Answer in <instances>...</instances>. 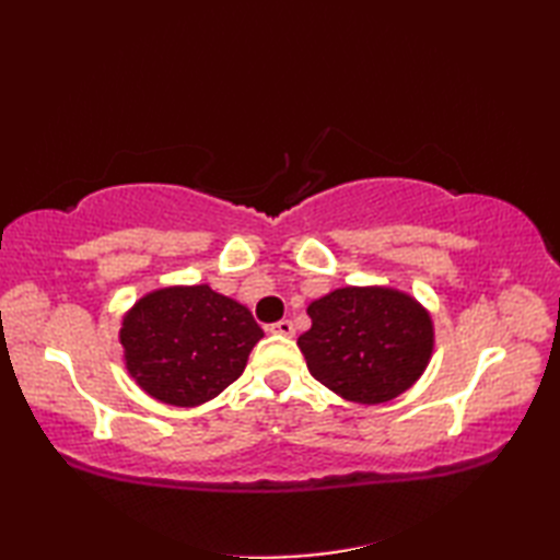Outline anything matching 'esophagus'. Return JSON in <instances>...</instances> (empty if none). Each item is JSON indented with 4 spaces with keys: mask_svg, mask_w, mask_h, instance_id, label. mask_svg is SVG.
I'll return each instance as SVG.
<instances>
[{
    "mask_svg": "<svg viewBox=\"0 0 560 560\" xmlns=\"http://www.w3.org/2000/svg\"><path fill=\"white\" fill-rule=\"evenodd\" d=\"M269 331H271V335H279V337H293L295 335L291 319H279V323H273L269 327Z\"/></svg>",
    "mask_w": 560,
    "mask_h": 560,
    "instance_id": "esophagus-1",
    "label": "esophagus"
}]
</instances>
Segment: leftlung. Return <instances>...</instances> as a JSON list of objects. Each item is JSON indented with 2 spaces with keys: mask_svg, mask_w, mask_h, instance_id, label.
Segmentation results:
<instances>
[{
  "mask_svg": "<svg viewBox=\"0 0 560 560\" xmlns=\"http://www.w3.org/2000/svg\"><path fill=\"white\" fill-rule=\"evenodd\" d=\"M313 327L299 337L307 371L341 399L385 404L413 387L431 363L428 307L392 287H343L307 305Z\"/></svg>",
  "mask_w": 560,
  "mask_h": 560,
  "instance_id": "left-lung-1",
  "label": "left lung"
}]
</instances>
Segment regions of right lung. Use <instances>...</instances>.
Returning a JSON list of instances; mask_svg holds the SVG:
<instances>
[{
    "label": "right lung",
    "instance_id": "right-lung-1",
    "mask_svg": "<svg viewBox=\"0 0 560 560\" xmlns=\"http://www.w3.org/2000/svg\"><path fill=\"white\" fill-rule=\"evenodd\" d=\"M265 331L247 305L197 287L156 289L122 315L129 377L171 407H199L235 383Z\"/></svg>",
    "mask_w": 560,
    "mask_h": 560
}]
</instances>
